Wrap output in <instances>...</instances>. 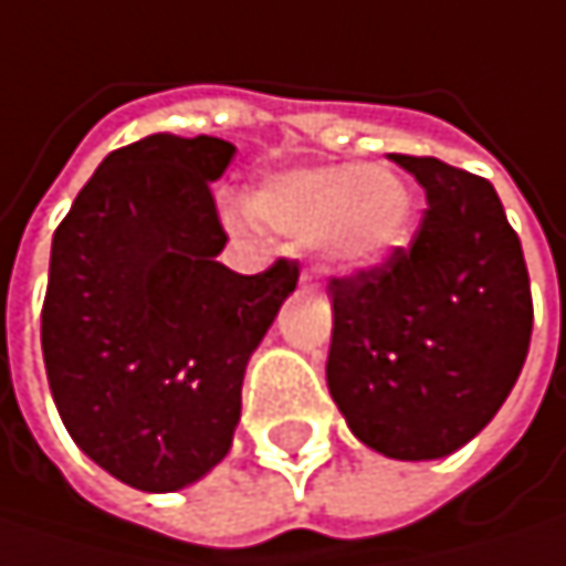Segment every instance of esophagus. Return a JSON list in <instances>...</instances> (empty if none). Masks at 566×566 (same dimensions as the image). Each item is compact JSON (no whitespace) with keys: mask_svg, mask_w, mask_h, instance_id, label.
Wrapping results in <instances>:
<instances>
[{"mask_svg":"<svg viewBox=\"0 0 566 566\" xmlns=\"http://www.w3.org/2000/svg\"><path fill=\"white\" fill-rule=\"evenodd\" d=\"M304 282H311V272H304Z\"/></svg>","mask_w":566,"mask_h":566,"instance_id":"34e87169","label":"esophagus"}]
</instances>
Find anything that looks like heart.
Instances as JSON below:
<instances>
[{"label":"heart","instance_id":"obj_1","mask_svg":"<svg viewBox=\"0 0 566 566\" xmlns=\"http://www.w3.org/2000/svg\"><path fill=\"white\" fill-rule=\"evenodd\" d=\"M249 213L282 239L321 242L334 262L366 265L408 235L411 193L382 168L334 165L262 184L249 200Z\"/></svg>","mask_w":566,"mask_h":566}]
</instances>
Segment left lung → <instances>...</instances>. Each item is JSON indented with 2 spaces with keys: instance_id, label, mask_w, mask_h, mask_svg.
Segmentation results:
<instances>
[{
  "instance_id": "left-lung-1",
  "label": "left lung",
  "mask_w": 566,
  "mask_h": 566,
  "mask_svg": "<svg viewBox=\"0 0 566 566\" xmlns=\"http://www.w3.org/2000/svg\"><path fill=\"white\" fill-rule=\"evenodd\" d=\"M428 193L408 245L334 275L327 386L349 431L395 460L480 434L532 343V284L495 187L437 158L391 155Z\"/></svg>"
}]
</instances>
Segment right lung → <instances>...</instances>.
Instances as JSON below:
<instances>
[{
  "instance_id": "obj_1",
  "label": "right lung",
  "mask_w": 566,
  "mask_h": 566,
  "mask_svg": "<svg viewBox=\"0 0 566 566\" xmlns=\"http://www.w3.org/2000/svg\"><path fill=\"white\" fill-rule=\"evenodd\" d=\"M235 145L148 135L103 158L51 242L41 353L57 415L106 473L175 492L232 447L252 349L297 284L217 262L227 230L210 180Z\"/></svg>"
}]
</instances>
